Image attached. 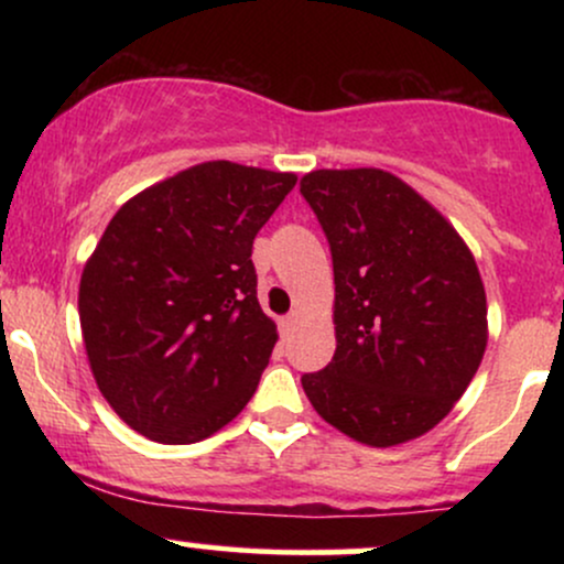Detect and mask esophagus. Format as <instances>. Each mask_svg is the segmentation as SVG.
Masks as SVG:
<instances>
[{"label": "esophagus", "instance_id": "34e87169", "mask_svg": "<svg viewBox=\"0 0 564 564\" xmlns=\"http://www.w3.org/2000/svg\"><path fill=\"white\" fill-rule=\"evenodd\" d=\"M300 318H302L300 310H291L286 318H281V332H283V334L294 332V326H296V323H300Z\"/></svg>", "mask_w": 564, "mask_h": 564}]
</instances>
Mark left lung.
I'll use <instances>...</instances> for the list:
<instances>
[{
    "instance_id": "left-lung-1",
    "label": "left lung",
    "mask_w": 564,
    "mask_h": 564,
    "mask_svg": "<svg viewBox=\"0 0 564 564\" xmlns=\"http://www.w3.org/2000/svg\"><path fill=\"white\" fill-rule=\"evenodd\" d=\"M300 191L334 260L336 352L302 387L328 424L373 448L443 422L480 368L488 302L469 246L384 170H318Z\"/></svg>"
}]
</instances>
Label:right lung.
Here are the masks:
<instances>
[{"label":"right lung","instance_id":"right-lung-1","mask_svg":"<svg viewBox=\"0 0 564 564\" xmlns=\"http://www.w3.org/2000/svg\"><path fill=\"white\" fill-rule=\"evenodd\" d=\"M296 174L206 161L129 198L84 264L79 321L97 390L140 435L187 445L232 422L273 352L254 236Z\"/></svg>","mask_w":564,"mask_h":564}]
</instances>
